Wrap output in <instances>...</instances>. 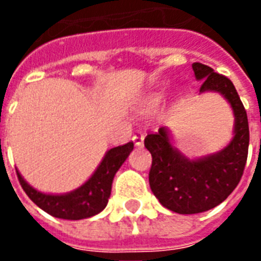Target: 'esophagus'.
I'll return each instance as SVG.
<instances>
[{
	"instance_id": "esophagus-1",
	"label": "esophagus",
	"mask_w": 261,
	"mask_h": 261,
	"mask_svg": "<svg viewBox=\"0 0 261 261\" xmlns=\"http://www.w3.org/2000/svg\"><path fill=\"white\" fill-rule=\"evenodd\" d=\"M143 139H145V137H143L142 134L134 135V137H133V142L135 143V146L141 147V146H143Z\"/></svg>"
}]
</instances>
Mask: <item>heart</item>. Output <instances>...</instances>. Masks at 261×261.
Returning a JSON list of instances; mask_svg holds the SVG:
<instances>
[{"instance_id":"heart-1","label":"heart","mask_w":261,"mask_h":261,"mask_svg":"<svg viewBox=\"0 0 261 261\" xmlns=\"http://www.w3.org/2000/svg\"><path fill=\"white\" fill-rule=\"evenodd\" d=\"M160 100H161V94L154 93V94H151L150 97H149V100H147V104H149L150 107H154L155 104H159Z\"/></svg>"}]
</instances>
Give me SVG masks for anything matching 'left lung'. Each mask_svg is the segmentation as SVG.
I'll return each instance as SVG.
<instances>
[{"mask_svg": "<svg viewBox=\"0 0 261 261\" xmlns=\"http://www.w3.org/2000/svg\"><path fill=\"white\" fill-rule=\"evenodd\" d=\"M192 69L202 81L200 93L217 92L230 104L234 128L227 146L200 159H188L176 149L167 127L147 134L145 146L153 157L150 188L164 207L177 214H198L222 203L241 180L249 147L247 111L233 83L203 63H192Z\"/></svg>", "mask_w": 261, "mask_h": 261, "instance_id": "8db88e82", "label": "left lung"}]
</instances>
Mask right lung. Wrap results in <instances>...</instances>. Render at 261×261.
Wrapping results in <instances>:
<instances>
[{"label":"right lung","instance_id":"1","mask_svg":"<svg viewBox=\"0 0 261 261\" xmlns=\"http://www.w3.org/2000/svg\"><path fill=\"white\" fill-rule=\"evenodd\" d=\"M133 149H134L133 142L110 149L101 160V163L98 164L97 169L87 181L81 187L66 194L53 195L40 192L30 186L20 172H16L22 190L25 191L28 198L36 206L57 218L79 221V219L90 218L106 208L115 174L130 155Z\"/></svg>","mask_w":261,"mask_h":261}]
</instances>
